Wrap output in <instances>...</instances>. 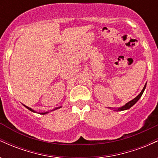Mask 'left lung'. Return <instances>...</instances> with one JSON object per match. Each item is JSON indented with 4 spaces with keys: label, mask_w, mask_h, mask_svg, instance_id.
I'll return each instance as SVG.
<instances>
[{
    "label": "left lung",
    "mask_w": 158,
    "mask_h": 158,
    "mask_svg": "<svg viewBox=\"0 0 158 158\" xmlns=\"http://www.w3.org/2000/svg\"><path fill=\"white\" fill-rule=\"evenodd\" d=\"M146 84L145 85L144 88H143V89L142 90V91L140 92V94H139V95L137 96V97H136L135 98V99H132V100H131V101H130V102H128V103H126V104L124 106L121 107V108H118V109H117V110H117V111H120V110H124L129 109V108H131V106H133L134 105H135V103L137 102V101L139 100V98H140V97H141V96H142V94H143V91H144L145 88H146Z\"/></svg>",
    "instance_id": "1"
}]
</instances>
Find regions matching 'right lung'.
<instances>
[{
  "instance_id": "obj_1",
  "label": "right lung",
  "mask_w": 158,
  "mask_h": 158,
  "mask_svg": "<svg viewBox=\"0 0 158 158\" xmlns=\"http://www.w3.org/2000/svg\"><path fill=\"white\" fill-rule=\"evenodd\" d=\"M24 106L26 107V108H27V109H29V110H31V111H32V112H35V111H34L33 110L31 109V108H29V107H27V106ZM59 108H60V107H59ZM57 108H55V109H53V110H56V109H57ZM47 113H48V112H44V113H41V114H47Z\"/></svg>"
}]
</instances>
